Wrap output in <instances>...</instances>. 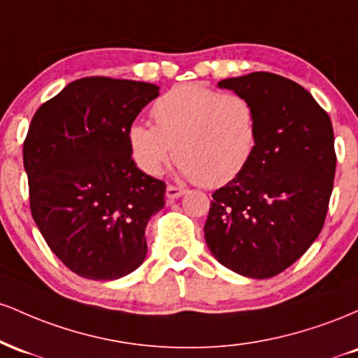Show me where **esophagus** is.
Here are the masks:
<instances>
[{
  "instance_id": "1",
  "label": "esophagus",
  "mask_w": 358,
  "mask_h": 358,
  "mask_svg": "<svg viewBox=\"0 0 358 358\" xmlns=\"http://www.w3.org/2000/svg\"><path fill=\"white\" fill-rule=\"evenodd\" d=\"M185 192H187V190H185V188H182V187H176V185H168V187H166V199L168 200L180 199V196H182Z\"/></svg>"
}]
</instances>
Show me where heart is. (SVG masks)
<instances>
[{
  "label": "heart",
  "instance_id": "heart-1",
  "mask_svg": "<svg viewBox=\"0 0 358 358\" xmlns=\"http://www.w3.org/2000/svg\"><path fill=\"white\" fill-rule=\"evenodd\" d=\"M155 126L127 129L131 156L143 173L156 176L173 156L180 171L203 187H222L252 162L259 116L248 97L203 84L176 85L151 108Z\"/></svg>",
  "mask_w": 358,
  "mask_h": 358
}]
</instances>
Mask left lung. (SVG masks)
Here are the masks:
<instances>
[{"label":"left lung","instance_id":"obj_1","mask_svg":"<svg viewBox=\"0 0 358 358\" xmlns=\"http://www.w3.org/2000/svg\"><path fill=\"white\" fill-rule=\"evenodd\" d=\"M259 116L252 162L212 193L205 242L234 273L273 278L296 262L322 232L336 168L330 116L296 82L252 72L219 82Z\"/></svg>","mask_w":358,"mask_h":358}]
</instances>
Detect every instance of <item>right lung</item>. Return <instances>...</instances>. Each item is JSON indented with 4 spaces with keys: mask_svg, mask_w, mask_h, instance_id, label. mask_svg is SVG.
I'll use <instances>...</instances> for the list:
<instances>
[{
    "mask_svg": "<svg viewBox=\"0 0 358 358\" xmlns=\"http://www.w3.org/2000/svg\"><path fill=\"white\" fill-rule=\"evenodd\" d=\"M158 85L84 77L43 102L23 143L30 210L52 252L72 273L110 281L146 257L148 220L166 185L131 158L127 129Z\"/></svg>",
    "mask_w": 358,
    "mask_h": 358,
    "instance_id": "right-lung-1",
    "label": "right lung"
}]
</instances>
